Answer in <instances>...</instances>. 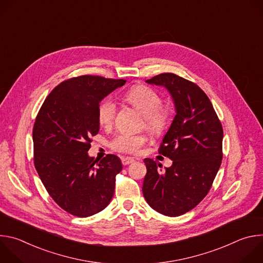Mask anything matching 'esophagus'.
<instances>
[{"mask_svg":"<svg viewBox=\"0 0 263 263\" xmlns=\"http://www.w3.org/2000/svg\"><path fill=\"white\" fill-rule=\"evenodd\" d=\"M135 160H134V158H132V157H123L122 158V163L124 164V165H128V164H130V163H132V162H134Z\"/></svg>","mask_w":263,"mask_h":263,"instance_id":"34e87169","label":"esophagus"}]
</instances>
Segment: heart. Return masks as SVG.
<instances>
[{"instance_id":"1","label":"heart","mask_w":263,"mask_h":263,"mask_svg":"<svg viewBox=\"0 0 263 263\" xmlns=\"http://www.w3.org/2000/svg\"><path fill=\"white\" fill-rule=\"evenodd\" d=\"M125 99L145 117V126L151 133L160 134L168 127L171 110L160 107L162 98L153 88L145 85L134 86L126 93ZM116 111L117 104L114 100H104L98 109L100 125L110 127L114 123ZM144 143L145 137L143 135L121 133L112 141V147L119 152L136 153Z\"/></svg>"}]
</instances>
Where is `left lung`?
<instances>
[{
  "instance_id": "8db88e82",
  "label": "left lung",
  "mask_w": 263,
  "mask_h": 263,
  "mask_svg": "<svg viewBox=\"0 0 263 263\" xmlns=\"http://www.w3.org/2000/svg\"><path fill=\"white\" fill-rule=\"evenodd\" d=\"M164 87L176 116L159 153L173 160L162 173L145 158L142 194L157 212L179 216L195 208L208 194L222 159V128L206 93L195 83L165 72L145 81Z\"/></svg>"
}]
</instances>
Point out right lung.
<instances>
[{"label": "right lung", "instance_id": "right-lung-1", "mask_svg": "<svg viewBox=\"0 0 263 263\" xmlns=\"http://www.w3.org/2000/svg\"><path fill=\"white\" fill-rule=\"evenodd\" d=\"M126 80L80 76L56 86L33 128L34 165L52 199L68 213L87 217L105 209L115 194L121 159L88 155L98 134L100 102Z\"/></svg>", "mask_w": 263, "mask_h": 263}]
</instances>
